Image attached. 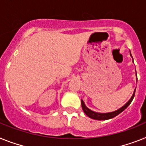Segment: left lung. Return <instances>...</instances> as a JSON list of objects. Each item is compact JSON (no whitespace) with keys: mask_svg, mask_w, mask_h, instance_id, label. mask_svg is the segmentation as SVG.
I'll return each instance as SVG.
<instances>
[{"mask_svg":"<svg viewBox=\"0 0 146 146\" xmlns=\"http://www.w3.org/2000/svg\"><path fill=\"white\" fill-rule=\"evenodd\" d=\"M130 56H131V52H130ZM136 75H137V73H136ZM135 90L136 89L133 91V95L131 96V99L128 100L125 104L122 107H121L120 108L117 109V111H112V112H109V113H98V112H95V111H92L90 109L88 108L87 107L85 104H84V101L82 100H81V103H82V108L83 109V111L84 112V113L89 117L90 118L94 119H96V120H107V119H112L113 117H115L116 116L119 115L120 113H122V111H124L125 109H126L128 108V105L130 104L131 103L132 100H133V97H134V95H135Z\"/></svg>","mask_w":146,"mask_h":146,"instance_id":"obj_1","label":"left lung"}]
</instances>
